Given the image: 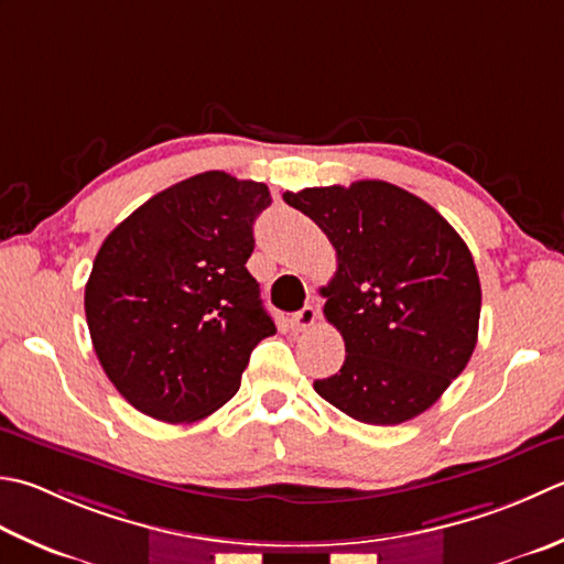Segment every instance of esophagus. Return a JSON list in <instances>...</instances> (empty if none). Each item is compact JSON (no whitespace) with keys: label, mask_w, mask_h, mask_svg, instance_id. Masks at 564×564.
<instances>
[{"label":"esophagus","mask_w":564,"mask_h":564,"mask_svg":"<svg viewBox=\"0 0 564 564\" xmlns=\"http://www.w3.org/2000/svg\"><path fill=\"white\" fill-rule=\"evenodd\" d=\"M317 317H319L317 307L305 305V307H301V311H297V313H293L291 323H293L295 329H307V327H313V325L317 323Z\"/></svg>","instance_id":"34e87169"}]
</instances>
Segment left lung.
I'll return each instance as SVG.
<instances>
[{
    "label": "left lung",
    "instance_id": "left-lung-1",
    "mask_svg": "<svg viewBox=\"0 0 564 564\" xmlns=\"http://www.w3.org/2000/svg\"><path fill=\"white\" fill-rule=\"evenodd\" d=\"M283 200L337 251L319 293L347 357L315 391L367 425L421 415L477 347L481 285L465 239L435 207L386 181L305 187Z\"/></svg>",
    "mask_w": 564,
    "mask_h": 564
}]
</instances>
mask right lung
<instances>
[{
	"label": "right lung",
	"mask_w": 564,
	"mask_h": 564,
	"mask_svg": "<svg viewBox=\"0 0 564 564\" xmlns=\"http://www.w3.org/2000/svg\"><path fill=\"white\" fill-rule=\"evenodd\" d=\"M269 187L207 171L117 225L85 285L95 355L143 415L193 423L239 391L251 349L275 333L247 271Z\"/></svg>",
	"instance_id": "1"
}]
</instances>
